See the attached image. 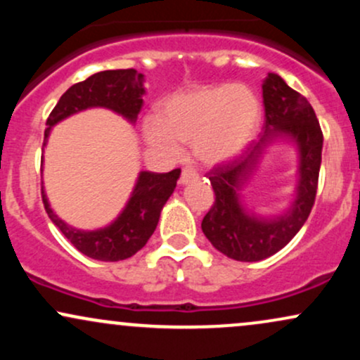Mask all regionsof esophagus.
<instances>
[{
	"label": "esophagus",
	"mask_w": 360,
	"mask_h": 360,
	"mask_svg": "<svg viewBox=\"0 0 360 360\" xmlns=\"http://www.w3.org/2000/svg\"><path fill=\"white\" fill-rule=\"evenodd\" d=\"M198 172L194 171L193 167H184L183 169V172H181V177H179V184H189V183H193V181H196L198 179Z\"/></svg>",
	"instance_id": "1"
}]
</instances>
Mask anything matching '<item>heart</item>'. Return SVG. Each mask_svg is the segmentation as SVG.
<instances>
[{"instance_id":"b5f03b06","label":"heart","mask_w":360,"mask_h":360,"mask_svg":"<svg viewBox=\"0 0 360 360\" xmlns=\"http://www.w3.org/2000/svg\"><path fill=\"white\" fill-rule=\"evenodd\" d=\"M260 122V103L242 84L200 86L169 96L147 120L143 137L167 155L179 154L177 142L193 143L206 164L233 159L249 146Z\"/></svg>"}]
</instances>
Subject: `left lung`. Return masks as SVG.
<instances>
[{
    "mask_svg": "<svg viewBox=\"0 0 360 360\" xmlns=\"http://www.w3.org/2000/svg\"><path fill=\"white\" fill-rule=\"evenodd\" d=\"M264 134L245 154L218 164L208 172L214 203L201 221L212 245L226 257L240 262H257L286 247L308 220L315 205L321 164L323 134L315 111L304 96L291 89L278 74H267L262 84ZM291 139L299 150V184L295 200L286 214L259 217L241 203L240 191L269 143Z\"/></svg>",
    "mask_w": 360,
    "mask_h": 360,
    "instance_id": "1",
    "label": "left lung"
}]
</instances>
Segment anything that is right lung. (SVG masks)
Masks as SVG:
<instances>
[{"mask_svg":"<svg viewBox=\"0 0 360 360\" xmlns=\"http://www.w3.org/2000/svg\"><path fill=\"white\" fill-rule=\"evenodd\" d=\"M146 94L143 74L135 69L101 71L65 91L47 118L44 147L53 125L88 108H108L130 123L137 122ZM181 169L171 172L142 171L125 208L110 225L98 230H79L60 220L47 200L42 186V201L53 225L81 254L103 262H117L131 257L146 245L159 223L160 212L174 191Z\"/></svg>","mask_w":360,"mask_h":360,"instance_id":"1","label":"right lung"}]
</instances>
